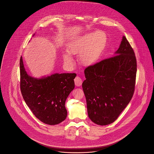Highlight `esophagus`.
<instances>
[{
  "label": "esophagus",
  "mask_w": 154,
  "mask_h": 154,
  "mask_svg": "<svg viewBox=\"0 0 154 154\" xmlns=\"http://www.w3.org/2000/svg\"><path fill=\"white\" fill-rule=\"evenodd\" d=\"M74 82H75V85L77 86H80L82 85V79L79 77V76H77L75 79H74Z\"/></svg>",
  "instance_id": "34e87169"
}]
</instances>
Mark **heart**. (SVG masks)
<instances>
[{
	"mask_svg": "<svg viewBox=\"0 0 154 154\" xmlns=\"http://www.w3.org/2000/svg\"><path fill=\"white\" fill-rule=\"evenodd\" d=\"M106 35L103 32H94L88 33L72 43L68 49L71 54H80V62L85 66L94 63L99 58L106 42ZM70 54H63L64 61L69 64L73 62Z\"/></svg>",
	"mask_w": 154,
	"mask_h": 154,
	"instance_id": "b5f03b06",
	"label": "heart"
}]
</instances>
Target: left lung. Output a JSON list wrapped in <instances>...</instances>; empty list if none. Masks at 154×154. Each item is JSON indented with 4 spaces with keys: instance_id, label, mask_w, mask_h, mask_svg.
I'll return each mask as SVG.
<instances>
[{
    "instance_id": "obj_1",
    "label": "left lung",
    "mask_w": 154,
    "mask_h": 154,
    "mask_svg": "<svg viewBox=\"0 0 154 154\" xmlns=\"http://www.w3.org/2000/svg\"><path fill=\"white\" fill-rule=\"evenodd\" d=\"M116 55L85 69L82 83L90 119L105 125L113 122L133 97L136 82L137 59L124 36Z\"/></svg>"
}]
</instances>
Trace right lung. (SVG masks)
<instances>
[{
  "mask_svg": "<svg viewBox=\"0 0 154 154\" xmlns=\"http://www.w3.org/2000/svg\"><path fill=\"white\" fill-rule=\"evenodd\" d=\"M20 88L23 99L41 122L56 125L67 116L65 102L74 88L75 73L54 74L42 79L27 74L20 58Z\"/></svg>",
  "mask_w": 154,
  "mask_h": 154,
  "instance_id": "right-lung-1",
  "label": "right lung"
}]
</instances>
